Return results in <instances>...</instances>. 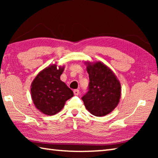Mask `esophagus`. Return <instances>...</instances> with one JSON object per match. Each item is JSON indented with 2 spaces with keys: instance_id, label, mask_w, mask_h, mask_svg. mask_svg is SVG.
I'll list each match as a JSON object with an SVG mask.
<instances>
[{
  "instance_id": "34e87169",
  "label": "esophagus",
  "mask_w": 158,
  "mask_h": 158,
  "mask_svg": "<svg viewBox=\"0 0 158 158\" xmlns=\"http://www.w3.org/2000/svg\"><path fill=\"white\" fill-rule=\"evenodd\" d=\"M74 94L75 95H78L79 94V90H78V89L74 90Z\"/></svg>"
}]
</instances>
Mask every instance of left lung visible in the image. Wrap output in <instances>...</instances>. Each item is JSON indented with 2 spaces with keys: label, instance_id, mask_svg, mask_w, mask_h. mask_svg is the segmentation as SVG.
Masks as SVG:
<instances>
[{
  "label": "left lung",
  "instance_id": "obj_1",
  "mask_svg": "<svg viewBox=\"0 0 158 158\" xmlns=\"http://www.w3.org/2000/svg\"><path fill=\"white\" fill-rule=\"evenodd\" d=\"M89 74V91L82 97L90 114L104 116L116 107L121 95V83L111 69L101 61L85 62Z\"/></svg>",
  "mask_w": 158,
  "mask_h": 158
}]
</instances>
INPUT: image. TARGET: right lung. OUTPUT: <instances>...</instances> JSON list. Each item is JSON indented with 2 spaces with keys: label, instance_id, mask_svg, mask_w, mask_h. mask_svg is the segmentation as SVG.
I'll return each mask as SVG.
<instances>
[{
  "label": "right lung",
  "instance_id": "obj_1",
  "mask_svg": "<svg viewBox=\"0 0 158 158\" xmlns=\"http://www.w3.org/2000/svg\"><path fill=\"white\" fill-rule=\"evenodd\" d=\"M64 66L50 65L40 72L31 85V98L42 114L53 116L62 110L65 102L74 93L60 79Z\"/></svg>",
  "mask_w": 158,
  "mask_h": 158
}]
</instances>
